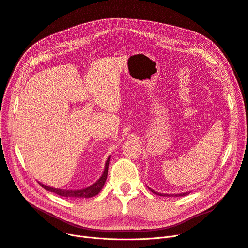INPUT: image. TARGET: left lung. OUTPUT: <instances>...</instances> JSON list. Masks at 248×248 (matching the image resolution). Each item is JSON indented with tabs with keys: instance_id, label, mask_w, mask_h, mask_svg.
Segmentation results:
<instances>
[{
	"instance_id": "obj_1",
	"label": "left lung",
	"mask_w": 248,
	"mask_h": 248,
	"mask_svg": "<svg viewBox=\"0 0 248 248\" xmlns=\"http://www.w3.org/2000/svg\"><path fill=\"white\" fill-rule=\"evenodd\" d=\"M148 189L151 191V192H153L154 194H156V195H159V196H186V195H188L190 192H184V193H180V194H166V193H159V192H156V191H154V190H152L151 188H149L148 187Z\"/></svg>"
}]
</instances>
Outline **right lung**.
I'll return each mask as SVG.
<instances>
[{
	"label": "right lung",
	"mask_w": 248,
	"mask_h": 248,
	"mask_svg": "<svg viewBox=\"0 0 248 248\" xmlns=\"http://www.w3.org/2000/svg\"><path fill=\"white\" fill-rule=\"evenodd\" d=\"M109 162H110V156L107 158L106 162H105V168L103 170L102 176L99 178V180L97 182H95L93 185H91L87 188L84 189H79V190H64V189H57V188H52L49 186H46L42 183H40V185L46 189L47 191L50 192H54L60 196H64V197H77V198H90L96 196L99 192L102 190L105 181L107 179V173H108V168H109Z\"/></svg>",
	"instance_id": "add662e5"
}]
</instances>
